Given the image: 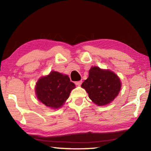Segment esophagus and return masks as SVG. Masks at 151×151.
<instances>
[{
  "instance_id": "esophagus-1",
  "label": "esophagus",
  "mask_w": 151,
  "mask_h": 151,
  "mask_svg": "<svg viewBox=\"0 0 151 151\" xmlns=\"http://www.w3.org/2000/svg\"><path fill=\"white\" fill-rule=\"evenodd\" d=\"M75 84H76V85H77V86H81L82 84V81H76V82H75Z\"/></svg>"
}]
</instances>
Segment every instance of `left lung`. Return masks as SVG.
Segmentation results:
<instances>
[{
	"mask_svg": "<svg viewBox=\"0 0 151 151\" xmlns=\"http://www.w3.org/2000/svg\"><path fill=\"white\" fill-rule=\"evenodd\" d=\"M81 86L88 94L91 100L98 106H104L116 98L121 90V80L115 73L109 70L92 66L88 78Z\"/></svg>",
	"mask_w": 151,
	"mask_h": 151,
	"instance_id": "1",
	"label": "left lung"
}]
</instances>
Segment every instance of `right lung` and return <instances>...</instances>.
I'll return each mask as SVG.
<instances>
[{
    "mask_svg": "<svg viewBox=\"0 0 151 151\" xmlns=\"http://www.w3.org/2000/svg\"><path fill=\"white\" fill-rule=\"evenodd\" d=\"M75 85L69 77L57 71L43 76L37 81L35 86L37 99L47 106L53 109L62 106L69 97Z\"/></svg>",
    "mask_w": 151,
    "mask_h": 151,
    "instance_id": "1",
    "label": "right lung"
}]
</instances>
